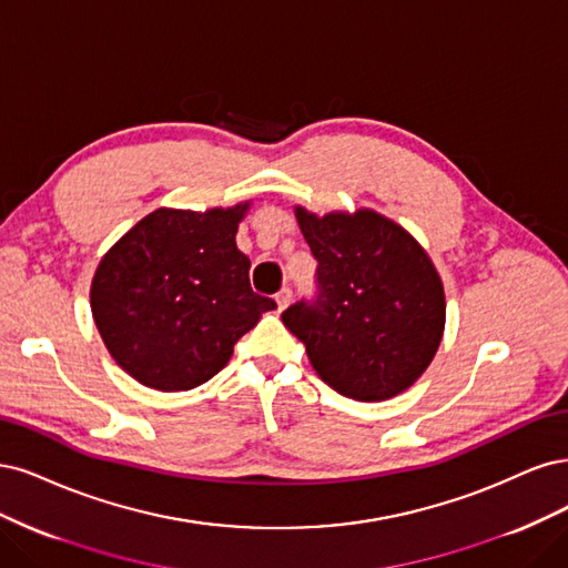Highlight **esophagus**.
<instances>
[{
  "instance_id": "esophagus-1",
  "label": "esophagus",
  "mask_w": 568,
  "mask_h": 568,
  "mask_svg": "<svg viewBox=\"0 0 568 568\" xmlns=\"http://www.w3.org/2000/svg\"><path fill=\"white\" fill-rule=\"evenodd\" d=\"M276 302H278V308L283 311V308H287V304L292 302V290H287V287H283L278 295H276Z\"/></svg>"
}]
</instances>
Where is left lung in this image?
I'll use <instances>...</instances> for the list:
<instances>
[{
    "label": "left lung",
    "instance_id": "1",
    "mask_svg": "<svg viewBox=\"0 0 568 568\" xmlns=\"http://www.w3.org/2000/svg\"><path fill=\"white\" fill-rule=\"evenodd\" d=\"M318 260L316 302L283 311L318 377L354 400H387L423 375L446 325L444 283L425 247L375 210L295 207Z\"/></svg>",
    "mask_w": 568,
    "mask_h": 568
}]
</instances>
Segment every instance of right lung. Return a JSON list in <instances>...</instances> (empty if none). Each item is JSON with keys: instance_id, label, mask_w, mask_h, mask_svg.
I'll list each match as a JSON object with an SVG mask.
<instances>
[{"instance_id": "add662e5", "label": "right lung", "mask_w": 568, "mask_h": 568, "mask_svg": "<svg viewBox=\"0 0 568 568\" xmlns=\"http://www.w3.org/2000/svg\"><path fill=\"white\" fill-rule=\"evenodd\" d=\"M247 210L250 200L205 212L158 207L101 257L91 316L105 349L143 387H200L276 308L250 287V260L235 245Z\"/></svg>"}]
</instances>
